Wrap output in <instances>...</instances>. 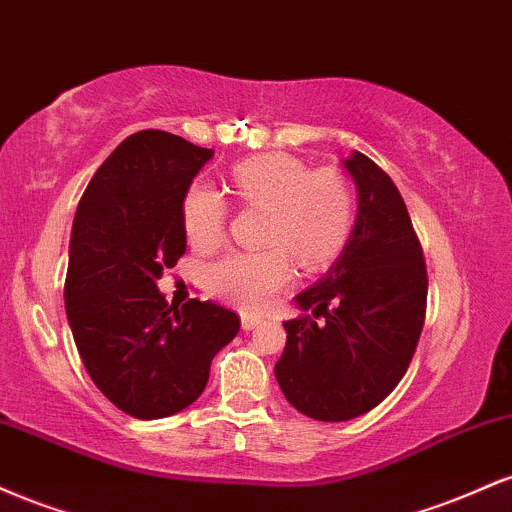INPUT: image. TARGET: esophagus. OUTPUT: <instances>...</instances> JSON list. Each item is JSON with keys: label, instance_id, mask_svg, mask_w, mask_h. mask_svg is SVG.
<instances>
[{"label": "esophagus", "instance_id": "esophagus-1", "mask_svg": "<svg viewBox=\"0 0 512 512\" xmlns=\"http://www.w3.org/2000/svg\"><path fill=\"white\" fill-rule=\"evenodd\" d=\"M240 325H243L245 332H250V330H255V327L262 325V317H257V315H243V317H240Z\"/></svg>", "mask_w": 512, "mask_h": 512}]
</instances>
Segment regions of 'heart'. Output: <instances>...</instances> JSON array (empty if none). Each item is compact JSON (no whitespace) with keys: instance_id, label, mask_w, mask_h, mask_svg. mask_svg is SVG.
<instances>
[{"instance_id":"heart-1","label":"heart","mask_w":512,"mask_h":512,"mask_svg":"<svg viewBox=\"0 0 512 512\" xmlns=\"http://www.w3.org/2000/svg\"><path fill=\"white\" fill-rule=\"evenodd\" d=\"M231 187L250 207H264V252H228L204 269V286L219 301L262 310L293 279V257L320 269L342 252L354 223V199L334 168H308L289 154L245 158L231 168ZM228 204L207 182H192L182 197V226L197 248L223 238Z\"/></svg>"}]
</instances>
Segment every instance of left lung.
Returning <instances> with one entry per match:
<instances>
[{"mask_svg": "<svg viewBox=\"0 0 512 512\" xmlns=\"http://www.w3.org/2000/svg\"><path fill=\"white\" fill-rule=\"evenodd\" d=\"M344 168L358 187L356 226L325 279L296 296L313 315L284 322L274 366L284 397L317 421L378 407L407 373L426 320V260L407 204L361 151Z\"/></svg>", "mask_w": 512, "mask_h": 512, "instance_id": "obj_1", "label": "left lung"}]
</instances>
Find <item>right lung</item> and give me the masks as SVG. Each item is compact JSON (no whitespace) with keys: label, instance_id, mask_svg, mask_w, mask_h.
<instances>
[{"label":"right lung","instance_id":"right-lung-1","mask_svg":"<svg viewBox=\"0 0 512 512\" xmlns=\"http://www.w3.org/2000/svg\"><path fill=\"white\" fill-rule=\"evenodd\" d=\"M214 156L161 129L132 134L105 158L76 207L64 308L81 361L117 409L163 419L202 395L240 317L209 301L178 310L158 291L185 255L182 197Z\"/></svg>","mask_w":512,"mask_h":512}]
</instances>
